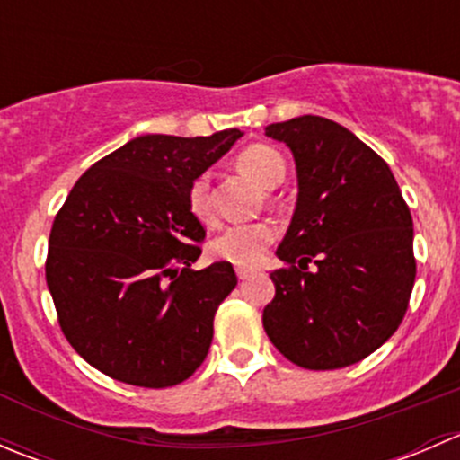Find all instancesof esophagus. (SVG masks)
Wrapping results in <instances>:
<instances>
[{"mask_svg": "<svg viewBox=\"0 0 460 460\" xmlns=\"http://www.w3.org/2000/svg\"><path fill=\"white\" fill-rule=\"evenodd\" d=\"M235 273H238L240 280H247V278L252 276V269H247V267H238V269H235Z\"/></svg>", "mask_w": 460, "mask_h": 460, "instance_id": "obj_1", "label": "esophagus"}]
</instances>
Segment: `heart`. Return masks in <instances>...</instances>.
Instances as JSON below:
<instances>
[{
    "instance_id": "heart-1",
    "label": "heart",
    "mask_w": 460,
    "mask_h": 460,
    "mask_svg": "<svg viewBox=\"0 0 460 460\" xmlns=\"http://www.w3.org/2000/svg\"><path fill=\"white\" fill-rule=\"evenodd\" d=\"M235 164L256 180L260 187L273 189L285 182L287 178V162L278 148L269 144H252L243 148L235 155ZM189 211L204 222L211 225L216 222V204H213L211 193V178L208 173H200L189 182L187 189ZM276 226L271 222H243V225H231L222 229L216 238L211 240L208 249L217 260L238 264V267H256L260 260L264 258L267 249L276 243Z\"/></svg>"
}]
</instances>
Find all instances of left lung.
Returning <instances> with one entry per match:
<instances>
[{"instance_id":"left-lung-1","label":"left lung","mask_w":460,"mask_h":460,"mask_svg":"<svg viewBox=\"0 0 460 460\" xmlns=\"http://www.w3.org/2000/svg\"><path fill=\"white\" fill-rule=\"evenodd\" d=\"M291 148L298 207L278 247L262 324L305 369L367 358L398 329L416 278L411 213L387 162L341 124L303 115L267 127Z\"/></svg>"}]
</instances>
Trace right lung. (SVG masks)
<instances>
[{
    "label": "right lung",
    "instance_id": "right-lung-1",
    "mask_svg": "<svg viewBox=\"0 0 460 460\" xmlns=\"http://www.w3.org/2000/svg\"><path fill=\"white\" fill-rule=\"evenodd\" d=\"M240 136L136 137L84 171L55 216L46 282L58 323L102 374L173 387L207 358L238 278L231 262L191 269L207 231L187 189Z\"/></svg>",
    "mask_w": 460,
    "mask_h": 460
}]
</instances>
